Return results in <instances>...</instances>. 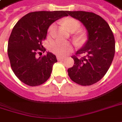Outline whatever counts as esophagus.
I'll list each match as a JSON object with an SVG mask.
<instances>
[{"label":"esophagus","mask_w":122,"mask_h":122,"mask_svg":"<svg viewBox=\"0 0 122 122\" xmlns=\"http://www.w3.org/2000/svg\"><path fill=\"white\" fill-rule=\"evenodd\" d=\"M65 57L64 56H57V59L58 60H63Z\"/></svg>","instance_id":"1"}]
</instances>
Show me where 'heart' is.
<instances>
[{"instance_id": "obj_1", "label": "heart", "mask_w": 122, "mask_h": 122, "mask_svg": "<svg viewBox=\"0 0 122 122\" xmlns=\"http://www.w3.org/2000/svg\"><path fill=\"white\" fill-rule=\"evenodd\" d=\"M65 27L69 31H76L80 27V24L76 19L73 18H67L64 22ZM53 27V25H51L49 29V31L50 32ZM71 49V46L69 44L62 42L60 40H56L52 42L50 46V50L53 53L58 55H63L69 51Z\"/></svg>"}]
</instances>
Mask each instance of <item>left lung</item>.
Returning a JSON list of instances; mask_svg holds the SVG:
<instances>
[{"label":"left lung","mask_w":122,"mask_h":122,"mask_svg":"<svg viewBox=\"0 0 122 122\" xmlns=\"http://www.w3.org/2000/svg\"><path fill=\"white\" fill-rule=\"evenodd\" d=\"M80 20L88 31V40L76 56H71L74 64L68 69L71 80L82 86H89L105 76L113 62L115 42L113 31L101 16L92 12L66 11ZM80 54L85 56L80 58Z\"/></svg>","instance_id":"1"}]
</instances>
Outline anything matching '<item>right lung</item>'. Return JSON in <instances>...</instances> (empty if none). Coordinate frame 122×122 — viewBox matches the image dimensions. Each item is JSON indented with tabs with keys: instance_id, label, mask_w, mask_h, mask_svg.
<instances>
[{
	"instance_id": "obj_1",
	"label": "right lung",
	"mask_w": 122,
	"mask_h": 122,
	"mask_svg": "<svg viewBox=\"0 0 122 122\" xmlns=\"http://www.w3.org/2000/svg\"><path fill=\"white\" fill-rule=\"evenodd\" d=\"M66 11H34L21 18L14 27L7 47L11 67L15 76L25 84L36 86L49 78L53 65L57 62L55 55L47 52L42 57L37 53L45 52L42 45L47 29L53 22L67 16Z\"/></svg>"
}]
</instances>
